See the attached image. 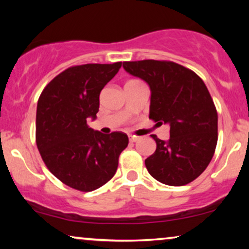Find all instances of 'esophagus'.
<instances>
[{
    "instance_id": "1",
    "label": "esophagus",
    "mask_w": 249,
    "mask_h": 249,
    "mask_svg": "<svg viewBox=\"0 0 249 249\" xmlns=\"http://www.w3.org/2000/svg\"><path fill=\"white\" fill-rule=\"evenodd\" d=\"M129 141H130V142H136L138 141V137L134 135H129Z\"/></svg>"
}]
</instances>
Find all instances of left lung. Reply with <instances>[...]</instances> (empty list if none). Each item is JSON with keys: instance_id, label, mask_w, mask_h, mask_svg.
<instances>
[{"instance_id": "1", "label": "left lung", "mask_w": 249, "mask_h": 249, "mask_svg": "<svg viewBox=\"0 0 249 249\" xmlns=\"http://www.w3.org/2000/svg\"><path fill=\"white\" fill-rule=\"evenodd\" d=\"M124 70L149 85V119L170 125V139L156 135V151L145 160L153 178L169 186L192 182L210 164L217 142V112L206 85L172 61H125Z\"/></svg>"}]
</instances>
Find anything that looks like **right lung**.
Listing matches in <instances>:
<instances>
[{
    "label": "right lung",
    "mask_w": 249,
    "mask_h": 249,
    "mask_svg": "<svg viewBox=\"0 0 249 249\" xmlns=\"http://www.w3.org/2000/svg\"><path fill=\"white\" fill-rule=\"evenodd\" d=\"M122 62L73 66L54 77L38 98L36 144L44 163L61 182L93 192L115 175L128 146L124 132L104 135L87 124L96 118L100 94Z\"/></svg>",
    "instance_id": "right-lung-1"
}]
</instances>
